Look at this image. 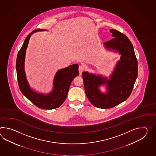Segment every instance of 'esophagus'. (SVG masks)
I'll list each match as a JSON object with an SVG mask.
<instances>
[{"instance_id":"obj_1","label":"esophagus","mask_w":156,"mask_h":156,"mask_svg":"<svg viewBox=\"0 0 156 156\" xmlns=\"http://www.w3.org/2000/svg\"><path fill=\"white\" fill-rule=\"evenodd\" d=\"M78 70H79V72L80 74H82L84 70V67L83 66H80L78 68Z\"/></svg>"}]
</instances>
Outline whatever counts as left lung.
Listing matches in <instances>:
<instances>
[{
    "label": "left lung",
    "instance_id": "8db88e82",
    "mask_svg": "<svg viewBox=\"0 0 156 156\" xmlns=\"http://www.w3.org/2000/svg\"><path fill=\"white\" fill-rule=\"evenodd\" d=\"M114 38L104 42L105 47L119 51L121 54L110 80L100 76L82 73L85 92L88 99L95 107L100 108H114L128 98L132 93L138 76V62L132 42L124 34L112 29ZM107 84L108 92L101 93L99 86Z\"/></svg>",
    "mask_w": 156,
    "mask_h": 156
}]
</instances>
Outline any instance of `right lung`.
I'll use <instances>...</instances> for the list:
<instances>
[{"instance_id":"right-lung-1","label":"right lung","mask_w":156,"mask_h":156,"mask_svg":"<svg viewBox=\"0 0 156 156\" xmlns=\"http://www.w3.org/2000/svg\"><path fill=\"white\" fill-rule=\"evenodd\" d=\"M39 31L41 30H35L28 35L18 53L16 60L18 83L21 92L35 106L43 109L51 110L60 107L66 100L70 84L73 79L79 74L78 65L73 64L59 70L54 78V89L50 94L45 95L32 90L24 73V58L29 39L34 32Z\"/></svg>"}]
</instances>
